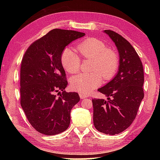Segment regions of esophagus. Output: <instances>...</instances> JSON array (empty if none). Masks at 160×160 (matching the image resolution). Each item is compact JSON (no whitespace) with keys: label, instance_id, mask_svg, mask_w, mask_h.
Listing matches in <instances>:
<instances>
[{"label":"esophagus","instance_id":"34e87169","mask_svg":"<svg viewBox=\"0 0 160 160\" xmlns=\"http://www.w3.org/2000/svg\"><path fill=\"white\" fill-rule=\"evenodd\" d=\"M79 96H80V98H81V99H85L86 98L88 97V96H87V95L84 94V93H80Z\"/></svg>","mask_w":160,"mask_h":160}]
</instances>
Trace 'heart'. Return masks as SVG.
<instances>
[{
  "mask_svg": "<svg viewBox=\"0 0 160 160\" xmlns=\"http://www.w3.org/2000/svg\"><path fill=\"white\" fill-rule=\"evenodd\" d=\"M79 55L84 59H91L90 73L78 74L71 78L72 89L80 93H91L100 85L102 77L105 80H111L116 73L120 64L118 53L100 40L87 38L78 45ZM79 55L69 47L64 49L60 56L61 64L68 73H75L80 69Z\"/></svg>",
  "mask_w": 160,
  "mask_h": 160,
  "instance_id": "b5f03b06",
  "label": "heart"
}]
</instances>
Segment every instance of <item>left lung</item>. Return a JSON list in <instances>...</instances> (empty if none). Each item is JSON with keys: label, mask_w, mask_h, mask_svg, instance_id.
Segmentation results:
<instances>
[{"label": "left lung", "mask_w": 160, "mask_h": 160, "mask_svg": "<svg viewBox=\"0 0 160 160\" xmlns=\"http://www.w3.org/2000/svg\"><path fill=\"white\" fill-rule=\"evenodd\" d=\"M120 53L118 72L99 92L108 97L92 100L93 124L104 134L115 135L126 130L134 121L144 98V69L142 61L127 40L111 30H104Z\"/></svg>", "instance_id": "8db88e82"}]
</instances>
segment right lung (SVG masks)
Returning <instances> with one entry per match:
<instances>
[{"label": "right lung", "mask_w": 160, "mask_h": 160, "mask_svg": "<svg viewBox=\"0 0 160 160\" xmlns=\"http://www.w3.org/2000/svg\"><path fill=\"white\" fill-rule=\"evenodd\" d=\"M82 32L53 29L31 44L20 66V104L37 131L47 135L68 128L71 110L80 100L78 93H68L66 73L61 64L63 49Z\"/></svg>", "instance_id": "add662e5"}]
</instances>
